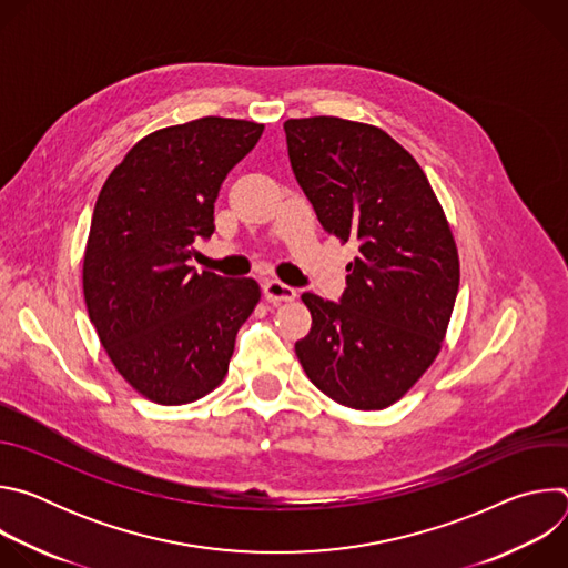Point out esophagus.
<instances>
[{"mask_svg":"<svg viewBox=\"0 0 568 568\" xmlns=\"http://www.w3.org/2000/svg\"><path fill=\"white\" fill-rule=\"evenodd\" d=\"M265 298L270 303H292L296 298V290L281 283V281H267L265 283Z\"/></svg>","mask_w":568,"mask_h":568,"instance_id":"1","label":"esophagus"}]
</instances>
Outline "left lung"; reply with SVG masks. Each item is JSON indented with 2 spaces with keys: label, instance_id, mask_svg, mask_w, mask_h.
Returning <instances> with one entry per match:
<instances>
[{
  "label": "left lung",
  "instance_id": "left-lung-1",
  "mask_svg": "<svg viewBox=\"0 0 568 568\" xmlns=\"http://www.w3.org/2000/svg\"><path fill=\"white\" fill-rule=\"evenodd\" d=\"M283 128L321 226L359 245L342 303L301 296L312 328L296 357L344 407L386 409L443 348L460 281L454 233L418 161L382 128L339 116L287 119Z\"/></svg>",
  "mask_w": 568,
  "mask_h": 568
}]
</instances>
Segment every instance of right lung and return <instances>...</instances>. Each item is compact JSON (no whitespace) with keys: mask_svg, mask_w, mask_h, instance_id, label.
Returning a JSON list of instances; mask_svg holds the SVG:
<instances>
[{"mask_svg":"<svg viewBox=\"0 0 568 568\" xmlns=\"http://www.w3.org/2000/svg\"><path fill=\"white\" fill-rule=\"evenodd\" d=\"M265 125L204 116L136 141L105 180L83 258V294L119 375L150 402L178 407L229 373L235 335L256 305L254 278L229 281L186 261L213 233L229 171Z\"/></svg>","mask_w":568,"mask_h":568,"instance_id":"add662e5","label":"right lung"}]
</instances>
